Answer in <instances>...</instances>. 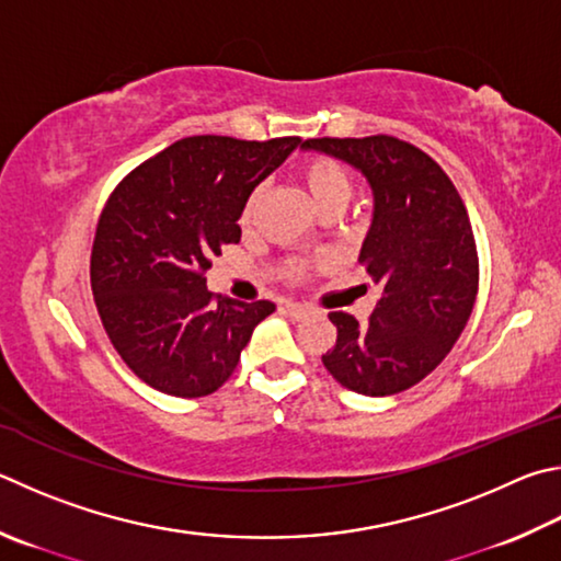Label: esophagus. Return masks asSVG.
<instances>
[{"label": "esophagus", "mask_w": 561, "mask_h": 561, "mask_svg": "<svg viewBox=\"0 0 561 561\" xmlns=\"http://www.w3.org/2000/svg\"><path fill=\"white\" fill-rule=\"evenodd\" d=\"M282 309H284V313L289 316V319H304V316L309 313L307 304H299V301H284Z\"/></svg>", "instance_id": "34e87169"}]
</instances>
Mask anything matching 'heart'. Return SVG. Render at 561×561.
I'll use <instances>...</instances> for the list:
<instances>
[{"mask_svg": "<svg viewBox=\"0 0 561 561\" xmlns=\"http://www.w3.org/2000/svg\"><path fill=\"white\" fill-rule=\"evenodd\" d=\"M299 176L304 181V186H307L311 201L316 203V206L323 208L329 206V203H348L351 198V191H353V183H351V176L348 171H345V167L341 164V161H335L331 157H311L301 164V171ZM260 188L252 193L248 206H245V220L252 216L254 206H257L260 201ZM294 274H304V267L301 264H297L294 267Z\"/></svg>", "mask_w": 561, "mask_h": 561, "instance_id": "heart-1", "label": "heart"}]
</instances>
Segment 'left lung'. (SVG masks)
<instances>
[{"instance_id":"left-lung-1","label":"left lung","mask_w":561,"mask_h":561,"mask_svg":"<svg viewBox=\"0 0 561 561\" xmlns=\"http://www.w3.org/2000/svg\"><path fill=\"white\" fill-rule=\"evenodd\" d=\"M304 149L368 181L373 220L358 262L382 289L368 323L329 313L339 335L321 360L358 394L410 390L449 355L476 304L478 254L463 201L444 169L402 139L323 137Z\"/></svg>"}]
</instances>
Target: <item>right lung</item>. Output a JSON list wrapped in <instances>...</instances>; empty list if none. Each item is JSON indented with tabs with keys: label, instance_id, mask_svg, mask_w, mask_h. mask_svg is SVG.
Masks as SVG:
<instances>
[{
	"label": "right lung",
	"instance_id": "right-lung-1",
	"mask_svg": "<svg viewBox=\"0 0 561 561\" xmlns=\"http://www.w3.org/2000/svg\"><path fill=\"white\" fill-rule=\"evenodd\" d=\"M304 147L299 137H186L119 183L100 216L90 284L115 351L154 390L216 392L272 301H213L210 260L240 242L250 193Z\"/></svg>",
	"mask_w": 561,
	"mask_h": 561
}]
</instances>
